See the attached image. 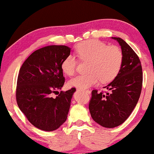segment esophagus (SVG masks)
I'll use <instances>...</instances> for the list:
<instances>
[{
    "label": "esophagus",
    "instance_id": "esophagus-1",
    "mask_svg": "<svg viewBox=\"0 0 154 154\" xmlns=\"http://www.w3.org/2000/svg\"><path fill=\"white\" fill-rule=\"evenodd\" d=\"M84 92H85V93H88V94H90V93H91V91H88V90H86V91H83Z\"/></svg>",
    "mask_w": 154,
    "mask_h": 154
}]
</instances>
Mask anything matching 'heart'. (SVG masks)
<instances>
[{
  "label": "heart",
  "mask_w": 154,
  "mask_h": 154,
  "mask_svg": "<svg viewBox=\"0 0 154 154\" xmlns=\"http://www.w3.org/2000/svg\"><path fill=\"white\" fill-rule=\"evenodd\" d=\"M77 57L82 61H88L86 75H80L70 79L71 87L85 90L94 86L100 81L106 83L113 80L119 73L123 61L121 49L115 45L108 46L97 40H88L76 46ZM77 59L73 55L67 56L61 62V69L65 75L75 74Z\"/></svg>",
  "instance_id": "heart-1"
}]
</instances>
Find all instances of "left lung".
<instances>
[{
    "label": "left lung",
    "mask_w": 154,
    "mask_h": 154,
    "mask_svg": "<svg viewBox=\"0 0 154 154\" xmlns=\"http://www.w3.org/2000/svg\"><path fill=\"white\" fill-rule=\"evenodd\" d=\"M111 38L121 47L122 67L114 80L104 87L111 91L110 94L94 90L89 103L93 119L106 128H116L128 119L138 101L143 83L142 66L137 55L122 38Z\"/></svg>",
    "instance_id": "8db88e82"
}]
</instances>
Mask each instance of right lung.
Listing matches in <instances>:
<instances>
[{"instance_id":"obj_1","label":"right lung","mask_w":154,"mask_h":154,"mask_svg":"<svg viewBox=\"0 0 154 154\" xmlns=\"http://www.w3.org/2000/svg\"><path fill=\"white\" fill-rule=\"evenodd\" d=\"M65 45H49L33 52L23 63L17 79V102L32 125L44 131H54L66 120L75 88L52 93L64 84L61 62L70 55Z\"/></svg>"}]
</instances>
